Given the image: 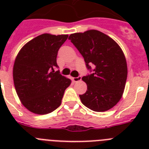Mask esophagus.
I'll use <instances>...</instances> for the list:
<instances>
[{
    "label": "esophagus",
    "instance_id": "34e87169",
    "mask_svg": "<svg viewBox=\"0 0 149 149\" xmlns=\"http://www.w3.org/2000/svg\"><path fill=\"white\" fill-rule=\"evenodd\" d=\"M81 78H82V77H81V75H79L78 77H72V80H73L74 82H77V81H81Z\"/></svg>",
    "mask_w": 149,
    "mask_h": 149
}]
</instances>
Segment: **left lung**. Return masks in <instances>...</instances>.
<instances>
[{
    "label": "left lung",
    "mask_w": 149,
    "mask_h": 149,
    "mask_svg": "<svg viewBox=\"0 0 149 149\" xmlns=\"http://www.w3.org/2000/svg\"><path fill=\"white\" fill-rule=\"evenodd\" d=\"M68 39L92 72L82 77L87 85L86 93L79 95L83 104L95 112L113 107L122 98L127 76L122 50L113 39L98 30L71 34Z\"/></svg>",
    "instance_id": "left-lung-1"
}]
</instances>
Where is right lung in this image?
<instances>
[{
	"label": "right lung",
	"instance_id": "add662e5",
	"mask_svg": "<svg viewBox=\"0 0 149 149\" xmlns=\"http://www.w3.org/2000/svg\"><path fill=\"white\" fill-rule=\"evenodd\" d=\"M68 35L42 34L23 46L13 66V81L22 104L33 113L44 115L61 104L71 80L55 72L57 53Z\"/></svg>",
	"mask_w": 149,
	"mask_h": 149
}]
</instances>
